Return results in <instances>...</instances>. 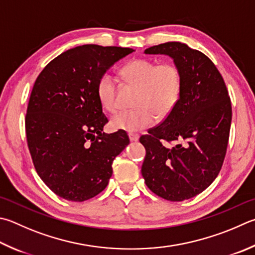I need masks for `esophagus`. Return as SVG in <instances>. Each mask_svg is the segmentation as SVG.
<instances>
[{
	"label": "esophagus",
	"instance_id": "obj_1",
	"mask_svg": "<svg viewBox=\"0 0 255 255\" xmlns=\"http://www.w3.org/2000/svg\"><path fill=\"white\" fill-rule=\"evenodd\" d=\"M128 137H129V139H130V141H137L138 139H139V135H138V133H133V132H129Z\"/></svg>",
	"mask_w": 255,
	"mask_h": 255
}]
</instances>
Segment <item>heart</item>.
<instances>
[{
    "instance_id": "heart-1",
    "label": "heart",
    "mask_w": 255,
    "mask_h": 255,
    "mask_svg": "<svg viewBox=\"0 0 255 255\" xmlns=\"http://www.w3.org/2000/svg\"><path fill=\"white\" fill-rule=\"evenodd\" d=\"M120 77L128 85L138 88L136 109L113 116L110 126L116 130L136 132L150 127L157 116L164 119L174 112L183 88V76L172 62L157 64L146 59H135L124 64ZM96 94L105 110L114 113L118 107V90L115 78L105 73L96 85Z\"/></svg>"
}]
</instances>
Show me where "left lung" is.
Wrapping results in <instances>:
<instances>
[{
	"mask_svg": "<svg viewBox=\"0 0 255 255\" xmlns=\"http://www.w3.org/2000/svg\"><path fill=\"white\" fill-rule=\"evenodd\" d=\"M145 53L169 55L182 72L183 88L174 112L140 137L146 149L141 174L156 195L182 202L202 193L220 173L230 137L231 99L223 77L201 51L166 42ZM163 141L179 143L170 147Z\"/></svg>",
	"mask_w": 255,
	"mask_h": 255,
	"instance_id": "1",
	"label": "left lung"
}]
</instances>
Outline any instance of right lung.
Listing matches in <instances>:
<instances>
[{"label": "right lung", "instance_id": "add662e5", "mask_svg": "<svg viewBox=\"0 0 255 255\" xmlns=\"http://www.w3.org/2000/svg\"><path fill=\"white\" fill-rule=\"evenodd\" d=\"M130 48L85 44L58 55L34 82L25 116L32 161L44 184L72 202L107 187L113 161L129 143L127 132H103L108 119L96 94L105 72Z\"/></svg>", "mask_w": 255, "mask_h": 255}]
</instances>
